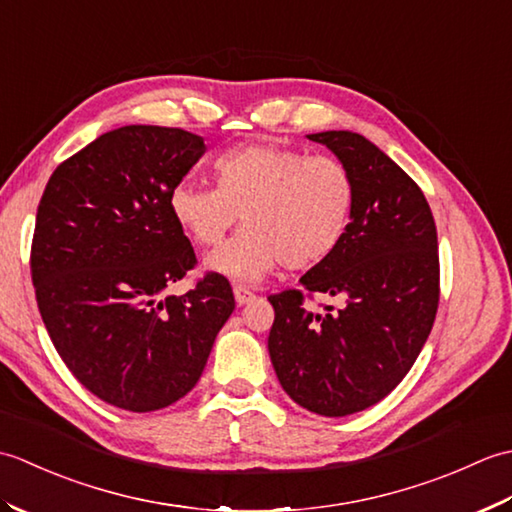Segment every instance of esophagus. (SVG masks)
Here are the masks:
<instances>
[{
  "mask_svg": "<svg viewBox=\"0 0 512 512\" xmlns=\"http://www.w3.org/2000/svg\"><path fill=\"white\" fill-rule=\"evenodd\" d=\"M233 295H235L237 306H246V303H250V301L255 299L253 292H250V290L244 288V286H233Z\"/></svg>",
  "mask_w": 512,
  "mask_h": 512,
  "instance_id": "esophagus-1",
  "label": "esophagus"
}]
</instances>
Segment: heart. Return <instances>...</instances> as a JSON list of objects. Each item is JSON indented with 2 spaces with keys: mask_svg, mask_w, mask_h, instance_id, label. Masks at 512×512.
Masks as SVG:
<instances>
[{
  "mask_svg": "<svg viewBox=\"0 0 512 512\" xmlns=\"http://www.w3.org/2000/svg\"><path fill=\"white\" fill-rule=\"evenodd\" d=\"M213 189L180 182L169 213L202 248L217 246L237 224L246 228L206 257V270L257 284L284 262L306 270L330 259L350 231L356 184L332 156L253 143L222 151L211 165Z\"/></svg>",
  "mask_w": 512,
  "mask_h": 512,
  "instance_id": "heart-1",
  "label": "heart"
}]
</instances>
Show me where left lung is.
<instances>
[{
    "mask_svg": "<svg viewBox=\"0 0 512 512\" xmlns=\"http://www.w3.org/2000/svg\"><path fill=\"white\" fill-rule=\"evenodd\" d=\"M350 169L356 204L339 250L268 297L270 361L286 394L312 413L350 416L394 391L427 343L440 299L438 233L427 198L385 151L354 132L308 134ZM303 291L341 296L314 313Z\"/></svg>",
    "mask_w": 512,
    "mask_h": 512,
    "instance_id": "left-lung-1",
    "label": "left lung"
}]
</instances>
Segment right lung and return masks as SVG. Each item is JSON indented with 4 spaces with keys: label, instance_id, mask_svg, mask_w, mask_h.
Masks as SVG:
<instances>
[{
    "label": "right lung",
    "instance_id": "obj_1",
    "mask_svg": "<svg viewBox=\"0 0 512 512\" xmlns=\"http://www.w3.org/2000/svg\"><path fill=\"white\" fill-rule=\"evenodd\" d=\"M204 151L184 129L118 127L61 162L41 195L30 253L41 319L76 380L114 407L187 396L235 310L215 273L167 295L195 266L169 193Z\"/></svg>",
    "mask_w": 512,
    "mask_h": 512
}]
</instances>
